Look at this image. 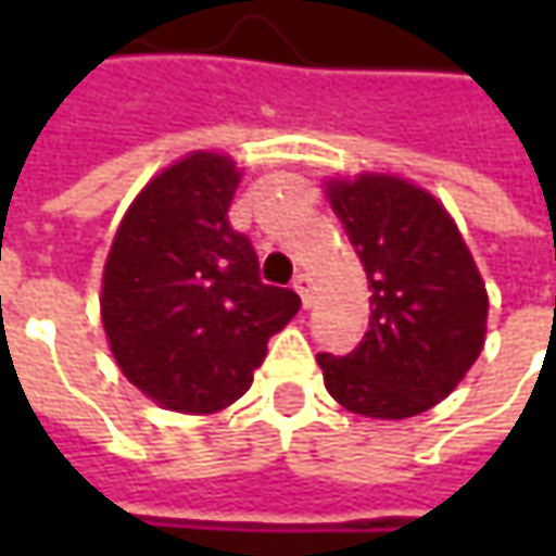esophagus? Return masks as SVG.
<instances>
[{
	"label": "esophagus",
	"instance_id": "1",
	"mask_svg": "<svg viewBox=\"0 0 556 556\" xmlns=\"http://www.w3.org/2000/svg\"><path fill=\"white\" fill-rule=\"evenodd\" d=\"M293 290L300 293V300H303V306H309V300H312V281H309V275H296V278H293Z\"/></svg>",
	"mask_w": 556,
	"mask_h": 556
}]
</instances>
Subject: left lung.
<instances>
[{
	"instance_id": "1",
	"label": "left lung",
	"mask_w": 556,
	"mask_h": 556,
	"mask_svg": "<svg viewBox=\"0 0 556 556\" xmlns=\"http://www.w3.org/2000/svg\"><path fill=\"white\" fill-rule=\"evenodd\" d=\"M325 198L365 271L371 318L350 355H318L328 393L353 415L430 412L480 358L489 293L452 213L390 173L325 179Z\"/></svg>"
}]
</instances>
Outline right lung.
Returning a JSON list of instances; mask_svg holds the SVG:
<instances>
[{
	"mask_svg": "<svg viewBox=\"0 0 556 556\" xmlns=\"http://www.w3.org/2000/svg\"><path fill=\"white\" fill-rule=\"evenodd\" d=\"M241 166L223 151H191L136 194L101 275V325L123 377L179 415H216L263 365L268 337L300 312V296L260 281L228 206Z\"/></svg>",
	"mask_w": 556,
	"mask_h": 556,
	"instance_id": "1",
	"label": "right lung"
}]
</instances>
